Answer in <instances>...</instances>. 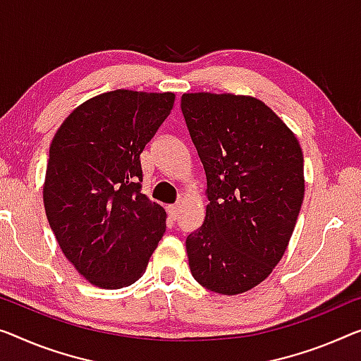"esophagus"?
<instances>
[{
	"label": "esophagus",
	"instance_id": "esophagus-1",
	"mask_svg": "<svg viewBox=\"0 0 361 361\" xmlns=\"http://www.w3.org/2000/svg\"><path fill=\"white\" fill-rule=\"evenodd\" d=\"M166 211H169V215H170L171 220L178 219V215H180V206H178V204H175V206H169V209H166Z\"/></svg>",
	"mask_w": 361,
	"mask_h": 361
}]
</instances>
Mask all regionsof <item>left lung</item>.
<instances>
[{
    "label": "left lung",
    "instance_id": "left-lung-1",
    "mask_svg": "<svg viewBox=\"0 0 361 361\" xmlns=\"http://www.w3.org/2000/svg\"><path fill=\"white\" fill-rule=\"evenodd\" d=\"M181 111L206 171L204 224L186 236L192 277L211 292H248L287 250L305 196L303 154L261 100L185 94Z\"/></svg>",
    "mask_w": 361,
    "mask_h": 361
}]
</instances>
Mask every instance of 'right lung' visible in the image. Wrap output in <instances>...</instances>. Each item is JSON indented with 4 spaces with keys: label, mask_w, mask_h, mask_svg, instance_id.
I'll return each instance as SVG.
<instances>
[{
    "label": "right lung",
    "mask_w": 361,
    "mask_h": 361,
    "mask_svg": "<svg viewBox=\"0 0 361 361\" xmlns=\"http://www.w3.org/2000/svg\"><path fill=\"white\" fill-rule=\"evenodd\" d=\"M175 95L113 90L78 106L48 155L43 202L64 256L102 288L146 272L166 228L164 207L141 192V152L173 109Z\"/></svg>",
    "instance_id": "1"
}]
</instances>
